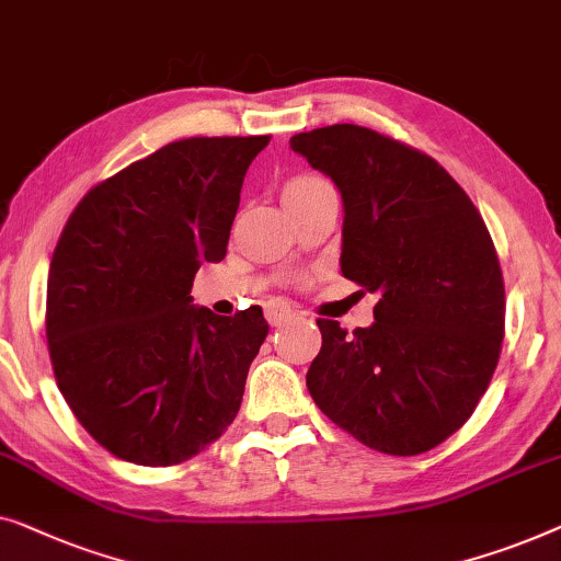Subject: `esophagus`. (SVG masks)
I'll return each mask as SVG.
<instances>
[{
  "mask_svg": "<svg viewBox=\"0 0 561 561\" xmlns=\"http://www.w3.org/2000/svg\"><path fill=\"white\" fill-rule=\"evenodd\" d=\"M264 314H266V320H270V325L277 328L295 318V310H291V305L284 302V299H270V302L264 305Z\"/></svg>",
  "mask_w": 561,
  "mask_h": 561,
  "instance_id": "34e87169",
  "label": "esophagus"
}]
</instances>
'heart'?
Instances as JSON below:
<instances>
[{"instance_id": "heart-1", "label": "heart", "mask_w": 561, "mask_h": 561, "mask_svg": "<svg viewBox=\"0 0 561 561\" xmlns=\"http://www.w3.org/2000/svg\"><path fill=\"white\" fill-rule=\"evenodd\" d=\"M318 183H322V178L318 175H295L291 180H287V185H284V195L307 191V187H314Z\"/></svg>"}]
</instances>
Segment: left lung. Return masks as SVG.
Segmentation results:
<instances>
[{
    "instance_id": "1",
    "label": "left lung",
    "mask_w": 561,
    "mask_h": 561,
    "mask_svg": "<svg viewBox=\"0 0 561 561\" xmlns=\"http://www.w3.org/2000/svg\"><path fill=\"white\" fill-rule=\"evenodd\" d=\"M289 147L343 195L341 272L376 291V322L318 320L307 370L320 412L386 455L455 435L491 383L506 287L480 210L437 160L356 124L295 134Z\"/></svg>"
}]
</instances>
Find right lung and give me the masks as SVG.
Segmentation results:
<instances>
[{
	"mask_svg": "<svg viewBox=\"0 0 561 561\" xmlns=\"http://www.w3.org/2000/svg\"><path fill=\"white\" fill-rule=\"evenodd\" d=\"M262 137H191L83 195L47 277L45 333L70 412L108 453L147 468L191 460L239 414L270 325L191 305L201 264L226 256Z\"/></svg>",
	"mask_w": 561,
	"mask_h": 561,
	"instance_id": "1",
	"label": "right lung"
}]
</instances>
